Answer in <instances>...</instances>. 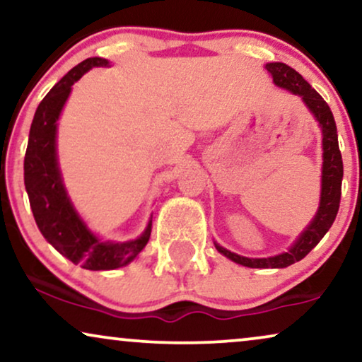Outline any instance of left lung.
<instances>
[{"instance_id": "left-lung-1", "label": "left lung", "mask_w": 362, "mask_h": 362, "mask_svg": "<svg viewBox=\"0 0 362 362\" xmlns=\"http://www.w3.org/2000/svg\"><path fill=\"white\" fill-rule=\"evenodd\" d=\"M265 69L270 72L275 86L285 88L293 95H298L306 108L318 122V127L323 136V165H321V192L318 211L306 229L298 235L286 252H281L274 257H264V259H252L224 249L214 242L217 252L235 264L249 267V269H285L295 262H300L303 257L310 254L323 239L329 227L333 226L339 209L341 199V181H343V158H341L338 145V132H336L334 117L331 113L328 103L323 100L315 88H311L308 82L300 76L295 69L286 66L284 62H269Z\"/></svg>"}]
</instances>
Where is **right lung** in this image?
Masks as SVG:
<instances>
[{
  "mask_svg": "<svg viewBox=\"0 0 362 362\" xmlns=\"http://www.w3.org/2000/svg\"><path fill=\"white\" fill-rule=\"evenodd\" d=\"M92 67H110L102 57H88L71 69L39 103L24 156V186L34 221L49 244L72 264L87 270H115L136 259L151 235V217L136 239L102 240L88 229L64 186L57 158V122L72 86Z\"/></svg>",
  "mask_w": 362,
  "mask_h": 362,
  "instance_id": "1",
  "label": "right lung"
}]
</instances>
